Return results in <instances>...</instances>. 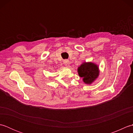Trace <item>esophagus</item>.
Instances as JSON below:
<instances>
[{
  "label": "esophagus",
  "instance_id": "esophagus-1",
  "mask_svg": "<svg viewBox=\"0 0 133 133\" xmlns=\"http://www.w3.org/2000/svg\"><path fill=\"white\" fill-rule=\"evenodd\" d=\"M63 63H64L65 66H66V67H70V61L69 60H67V59H66V60H64L63 61Z\"/></svg>",
  "mask_w": 133,
  "mask_h": 133
}]
</instances>
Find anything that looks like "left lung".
<instances>
[{"label": "left lung", "mask_w": 133, "mask_h": 133, "mask_svg": "<svg viewBox=\"0 0 133 133\" xmlns=\"http://www.w3.org/2000/svg\"><path fill=\"white\" fill-rule=\"evenodd\" d=\"M78 75L82 78L83 82L86 84H91L98 78L99 69L98 65L91 62H84L77 69Z\"/></svg>", "instance_id": "obj_1"}]
</instances>
